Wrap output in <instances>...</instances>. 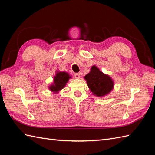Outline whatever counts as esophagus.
Returning a JSON list of instances; mask_svg holds the SVG:
<instances>
[{"label":"esophagus","mask_w":155,"mask_h":155,"mask_svg":"<svg viewBox=\"0 0 155 155\" xmlns=\"http://www.w3.org/2000/svg\"><path fill=\"white\" fill-rule=\"evenodd\" d=\"M74 77L76 79H79L81 77V73H75L74 74Z\"/></svg>","instance_id":"obj_1"}]
</instances>
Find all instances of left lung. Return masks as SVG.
Wrapping results in <instances>:
<instances>
[{"mask_svg":"<svg viewBox=\"0 0 155 155\" xmlns=\"http://www.w3.org/2000/svg\"><path fill=\"white\" fill-rule=\"evenodd\" d=\"M92 94L104 97L114 88V82L109 75L104 74L96 66H92L91 72L84 77Z\"/></svg>","mask_w":155,"mask_h":155,"instance_id":"8db88e82","label":"left lung"}]
</instances>
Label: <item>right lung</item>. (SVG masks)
Returning a JSON list of instances; mask_svg holds the SVG:
<instances>
[{
  "mask_svg": "<svg viewBox=\"0 0 155 155\" xmlns=\"http://www.w3.org/2000/svg\"><path fill=\"white\" fill-rule=\"evenodd\" d=\"M70 78H71V76L68 73L58 71L54 78V83L49 86V89L54 93H58L65 87Z\"/></svg>",
  "mask_w": 155,
  "mask_h": 155,
  "instance_id": "obj_1",
  "label": "right lung"
}]
</instances>
